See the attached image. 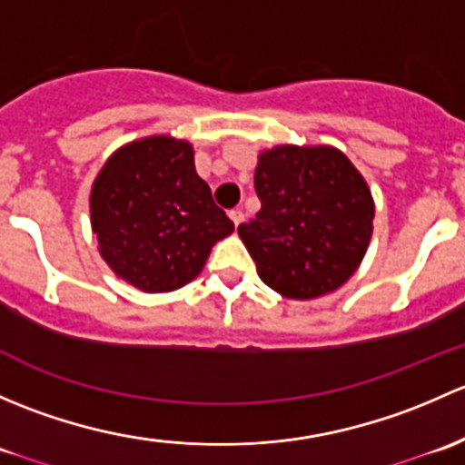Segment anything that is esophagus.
I'll return each instance as SVG.
<instances>
[{"label": "esophagus", "mask_w": 465, "mask_h": 465, "mask_svg": "<svg viewBox=\"0 0 465 465\" xmlns=\"http://www.w3.org/2000/svg\"><path fill=\"white\" fill-rule=\"evenodd\" d=\"M229 218H232V223L238 227V224L245 220V213H242V209H232V211H229Z\"/></svg>", "instance_id": "obj_1"}]
</instances>
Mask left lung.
<instances>
[{
  "mask_svg": "<svg viewBox=\"0 0 465 465\" xmlns=\"http://www.w3.org/2000/svg\"><path fill=\"white\" fill-rule=\"evenodd\" d=\"M261 211L238 227L261 281L288 299L323 297L346 283L373 233L371 189L332 145H274L254 171Z\"/></svg>",
  "mask_w": 465,
  "mask_h": 465,
  "instance_id": "left-lung-1",
  "label": "left lung"
}]
</instances>
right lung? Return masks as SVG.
<instances>
[{"instance_id": "1", "label": "right lung", "mask_w": 465, "mask_h": 465, "mask_svg": "<svg viewBox=\"0 0 465 465\" xmlns=\"http://www.w3.org/2000/svg\"><path fill=\"white\" fill-rule=\"evenodd\" d=\"M98 254L142 292H171L203 272L233 223L195 173L193 145L171 134L134 139L107 157L89 193Z\"/></svg>"}]
</instances>
